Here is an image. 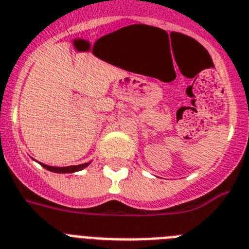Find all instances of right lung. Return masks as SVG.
I'll return each instance as SVG.
<instances>
[{"mask_svg": "<svg viewBox=\"0 0 249 249\" xmlns=\"http://www.w3.org/2000/svg\"><path fill=\"white\" fill-rule=\"evenodd\" d=\"M41 163V162H40ZM89 163H82V165H74V166H67V167H54V166H49V165H45V163H41L42 167H45L49 171H53V173H61V174H68V173H75V171H79V170L84 169V167L88 166Z\"/></svg>", "mask_w": 249, "mask_h": 249, "instance_id": "obj_1", "label": "right lung"}]
</instances>
